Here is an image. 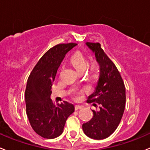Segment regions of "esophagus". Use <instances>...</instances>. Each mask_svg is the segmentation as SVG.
Returning <instances> with one entry per match:
<instances>
[{
    "label": "esophagus",
    "instance_id": "esophagus-1",
    "mask_svg": "<svg viewBox=\"0 0 150 150\" xmlns=\"http://www.w3.org/2000/svg\"><path fill=\"white\" fill-rule=\"evenodd\" d=\"M82 108V106L79 105H75V110H78V109Z\"/></svg>",
    "mask_w": 150,
    "mask_h": 150
}]
</instances>
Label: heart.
<instances>
[{"label":"heart","mask_w":150,"mask_h":150,"mask_svg":"<svg viewBox=\"0 0 150 150\" xmlns=\"http://www.w3.org/2000/svg\"><path fill=\"white\" fill-rule=\"evenodd\" d=\"M70 62L72 64V66L78 71V72H81V71H84L86 69L87 67V62L86 59L84 57L83 55L81 53H75L73 56L71 57ZM99 67L97 64V62H94L90 64L89 69L90 72L92 74H96L98 72ZM88 88L87 87H84V88H81V89H78V88H73L72 89V95L75 97V98H79L80 95L82 94H84L86 91H88Z\"/></svg>","instance_id":"obj_1"}]
</instances>
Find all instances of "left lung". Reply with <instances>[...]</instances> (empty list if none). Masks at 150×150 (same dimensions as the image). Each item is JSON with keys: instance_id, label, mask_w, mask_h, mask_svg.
Returning a JSON list of instances; mask_svg holds the SVG:
<instances>
[{"instance_id": "8db88e82", "label": "left lung", "mask_w": 150, "mask_h": 150, "mask_svg": "<svg viewBox=\"0 0 150 150\" xmlns=\"http://www.w3.org/2000/svg\"><path fill=\"white\" fill-rule=\"evenodd\" d=\"M86 44L94 53L100 67L98 84L87 101L97 103L101 106L99 111L92 110L93 117L83 124L82 127L87 136L100 140L110 136L121 122L125 108V86L117 67L105 53L101 45L88 42Z\"/></svg>"}]
</instances>
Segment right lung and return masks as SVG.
I'll return each mask as SVG.
<instances>
[{"mask_svg":"<svg viewBox=\"0 0 150 150\" xmlns=\"http://www.w3.org/2000/svg\"><path fill=\"white\" fill-rule=\"evenodd\" d=\"M76 43L59 44L49 49L39 60L27 81L25 98L26 114L33 130L45 139H55L64 131L65 123L75 110L67 101L54 104L51 87L65 55Z\"/></svg>","mask_w":150,"mask_h":150,"instance_id":"right-lung-1","label":"right lung"}]
</instances>
